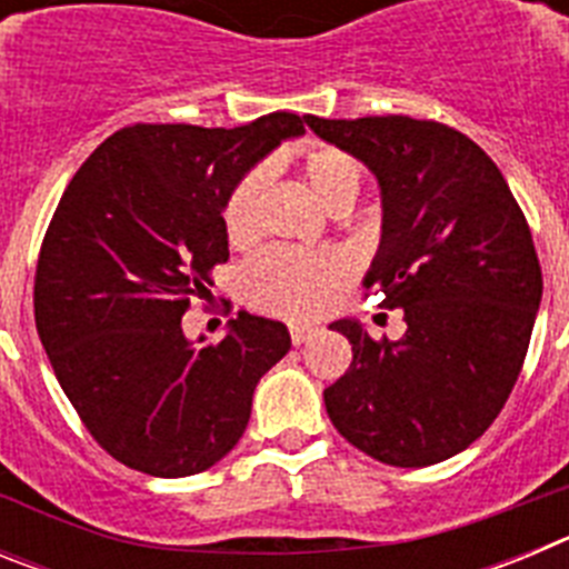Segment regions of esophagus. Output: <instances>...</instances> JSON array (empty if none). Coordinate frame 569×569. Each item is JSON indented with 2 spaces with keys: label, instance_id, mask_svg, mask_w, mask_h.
I'll return each mask as SVG.
<instances>
[{
  "label": "esophagus",
  "instance_id": "34e87169",
  "mask_svg": "<svg viewBox=\"0 0 569 569\" xmlns=\"http://www.w3.org/2000/svg\"><path fill=\"white\" fill-rule=\"evenodd\" d=\"M313 336H316L313 325H290V341H293V345H305V341H310Z\"/></svg>",
  "mask_w": 569,
  "mask_h": 569
}]
</instances>
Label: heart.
<instances>
[{"instance_id": "heart-1", "label": "heart", "mask_w": 569, "mask_h": 569, "mask_svg": "<svg viewBox=\"0 0 569 569\" xmlns=\"http://www.w3.org/2000/svg\"><path fill=\"white\" fill-rule=\"evenodd\" d=\"M301 182L321 208L330 213H347L365 188V168L347 150L316 148L301 159ZM264 184L268 176L256 170L230 193L224 204V230L230 241H250L259 233ZM347 279L350 270L339 256L268 250L250 264L248 293L261 310L288 319H313L328 308Z\"/></svg>"}]
</instances>
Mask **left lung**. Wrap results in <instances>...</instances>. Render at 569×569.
Here are the masks:
<instances>
[{
  "label": "left lung",
  "instance_id": "obj_1",
  "mask_svg": "<svg viewBox=\"0 0 569 569\" xmlns=\"http://www.w3.org/2000/svg\"><path fill=\"white\" fill-rule=\"evenodd\" d=\"M305 122L379 179L381 244L365 288L407 321L399 341L370 339L353 319L330 325L353 361L325 390L328 416L381 465H439L496 421L525 365L541 305L527 219L490 156L447 124Z\"/></svg>",
  "mask_w": 569,
  "mask_h": 569
}]
</instances>
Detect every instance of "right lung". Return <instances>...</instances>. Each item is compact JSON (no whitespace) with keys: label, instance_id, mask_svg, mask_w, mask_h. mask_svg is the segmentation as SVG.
Segmentation results:
<instances>
[{"label":"right lung","instance_id":"obj_1","mask_svg":"<svg viewBox=\"0 0 569 569\" xmlns=\"http://www.w3.org/2000/svg\"><path fill=\"white\" fill-rule=\"evenodd\" d=\"M301 133L284 110L233 130L130 124L64 188L33 313L64 396L116 461L182 479L244 433L256 385L290 350L288 328L241 310L219 345L196 350L182 316L228 261L222 210L241 176Z\"/></svg>","mask_w":569,"mask_h":569}]
</instances>
